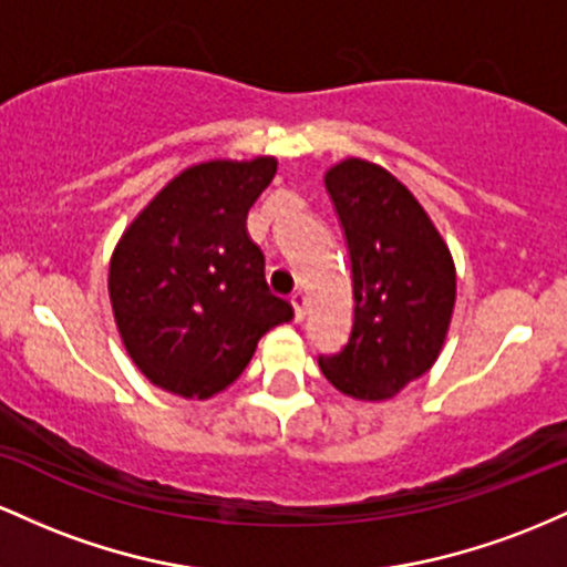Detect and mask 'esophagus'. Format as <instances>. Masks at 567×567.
<instances>
[{
  "label": "esophagus",
  "mask_w": 567,
  "mask_h": 567,
  "mask_svg": "<svg viewBox=\"0 0 567 567\" xmlns=\"http://www.w3.org/2000/svg\"><path fill=\"white\" fill-rule=\"evenodd\" d=\"M291 308H295V321H302L305 310H308V297H305V291H295V295H291Z\"/></svg>",
  "instance_id": "34e87169"
}]
</instances>
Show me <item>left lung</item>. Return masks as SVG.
<instances>
[{"label": "left lung", "mask_w": 567, "mask_h": 567, "mask_svg": "<svg viewBox=\"0 0 567 567\" xmlns=\"http://www.w3.org/2000/svg\"><path fill=\"white\" fill-rule=\"evenodd\" d=\"M353 272L348 346L323 378L359 402H385L434 367L455 310V262L415 195L383 165L348 157L323 174Z\"/></svg>", "instance_id": "left-lung-1"}]
</instances>
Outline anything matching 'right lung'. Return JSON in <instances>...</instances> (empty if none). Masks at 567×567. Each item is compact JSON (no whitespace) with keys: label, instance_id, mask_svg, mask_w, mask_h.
Segmentation results:
<instances>
[{"label":"right lung","instance_id":"1","mask_svg":"<svg viewBox=\"0 0 567 567\" xmlns=\"http://www.w3.org/2000/svg\"><path fill=\"white\" fill-rule=\"evenodd\" d=\"M278 161L195 163L138 212L110 262L120 340L152 385L212 399L240 378L259 337L291 321L265 281L246 216Z\"/></svg>","mask_w":567,"mask_h":567}]
</instances>
